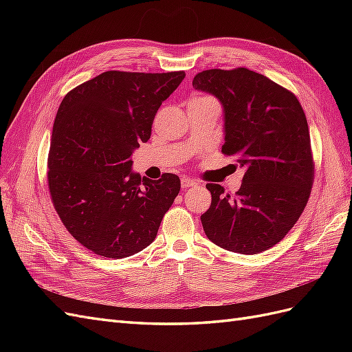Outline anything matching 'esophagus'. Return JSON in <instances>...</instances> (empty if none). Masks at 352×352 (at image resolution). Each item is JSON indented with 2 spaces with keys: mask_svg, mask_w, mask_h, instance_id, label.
<instances>
[{
  "mask_svg": "<svg viewBox=\"0 0 352 352\" xmlns=\"http://www.w3.org/2000/svg\"><path fill=\"white\" fill-rule=\"evenodd\" d=\"M197 185V182L195 180H192V179H189V177H185V179H182V188H190V186H195Z\"/></svg>",
  "mask_w": 352,
  "mask_h": 352,
  "instance_id": "1",
  "label": "esophagus"
}]
</instances>
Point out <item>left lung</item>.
Masks as SVG:
<instances>
[{"mask_svg": "<svg viewBox=\"0 0 352 352\" xmlns=\"http://www.w3.org/2000/svg\"><path fill=\"white\" fill-rule=\"evenodd\" d=\"M194 88L223 109L221 151L245 168L235 195L208 184L211 206L201 216L207 238L238 254H258L292 229L311 192L310 132L294 94L248 69L198 73Z\"/></svg>", "mask_w": 352, "mask_h": 352, "instance_id": "1", "label": "left lung"}]
</instances>
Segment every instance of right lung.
Here are the masks:
<instances>
[{"label":"right lung","instance_id":"right-lung-1","mask_svg":"<svg viewBox=\"0 0 352 352\" xmlns=\"http://www.w3.org/2000/svg\"><path fill=\"white\" fill-rule=\"evenodd\" d=\"M184 79L185 72H104L60 104L48 155L51 199L72 236L101 257L146 248L179 194L176 175L141 179L132 154Z\"/></svg>","mask_w":352,"mask_h":352}]
</instances>
